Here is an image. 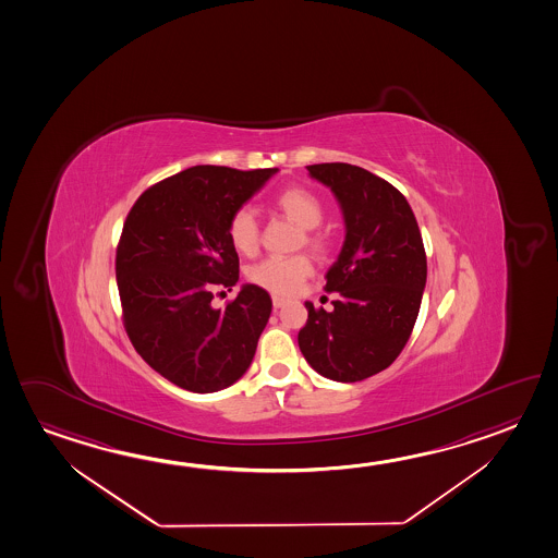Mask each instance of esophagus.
<instances>
[{
	"label": "esophagus",
	"mask_w": 558,
	"mask_h": 558,
	"mask_svg": "<svg viewBox=\"0 0 558 558\" xmlns=\"http://www.w3.org/2000/svg\"><path fill=\"white\" fill-rule=\"evenodd\" d=\"M271 301H274L275 308H281V306H284V303H287V301H284V299H281V296H274Z\"/></svg>",
	"instance_id": "1"
}]
</instances>
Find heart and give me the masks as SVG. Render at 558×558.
<instances>
[{
	"instance_id": "obj_1",
	"label": "heart",
	"mask_w": 558,
	"mask_h": 558,
	"mask_svg": "<svg viewBox=\"0 0 558 558\" xmlns=\"http://www.w3.org/2000/svg\"><path fill=\"white\" fill-rule=\"evenodd\" d=\"M274 207L284 218L293 220L294 225L303 228L304 244L324 254L328 250V238L318 230L324 218V205L320 198L304 187H287L279 191L274 198ZM228 240L238 254L252 255L259 252L262 230L252 208H238L232 213L227 227ZM312 274V262L306 255L293 257H267L259 264L247 269V279L255 287H262L274 294H293L304 279Z\"/></svg>"
}]
</instances>
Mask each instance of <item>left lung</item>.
I'll return each mask as SVG.
<instances>
[{
    "instance_id": "obj_1",
    "label": "left lung",
    "mask_w": 558,
    "mask_h": 558,
    "mask_svg": "<svg viewBox=\"0 0 558 558\" xmlns=\"http://www.w3.org/2000/svg\"><path fill=\"white\" fill-rule=\"evenodd\" d=\"M328 185L345 220V242L326 274L333 311L306 303L299 348L322 377L357 383L385 371L404 350L427 277L424 242L407 197L360 166H306Z\"/></svg>"
}]
</instances>
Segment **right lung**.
I'll return each instance as SVG.
<instances>
[{
  "label": "right lung",
  "instance_id": "right-lung-1",
  "mask_svg": "<svg viewBox=\"0 0 558 558\" xmlns=\"http://www.w3.org/2000/svg\"><path fill=\"white\" fill-rule=\"evenodd\" d=\"M275 171L195 166L154 183L126 215L114 257L124 330L142 360L180 388L217 392L254 360L271 296L244 284L225 308L210 301L240 274L228 220Z\"/></svg>",
  "mask_w": 558,
  "mask_h": 558
}]
</instances>
